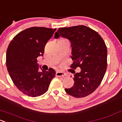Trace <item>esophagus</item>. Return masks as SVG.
<instances>
[{
  "instance_id": "34e87169",
  "label": "esophagus",
  "mask_w": 122,
  "mask_h": 122,
  "mask_svg": "<svg viewBox=\"0 0 122 122\" xmlns=\"http://www.w3.org/2000/svg\"><path fill=\"white\" fill-rule=\"evenodd\" d=\"M56 76H58V77H60V76H65L66 75V74L63 72H61V71H57L56 72Z\"/></svg>"
}]
</instances>
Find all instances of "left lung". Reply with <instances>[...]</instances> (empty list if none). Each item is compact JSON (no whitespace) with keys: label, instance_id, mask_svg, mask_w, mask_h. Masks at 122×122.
Returning <instances> with one entry per match:
<instances>
[{"label":"left lung","instance_id":"left-lung-1","mask_svg":"<svg viewBox=\"0 0 122 122\" xmlns=\"http://www.w3.org/2000/svg\"><path fill=\"white\" fill-rule=\"evenodd\" d=\"M66 38L71 43L70 67L74 69V86L65 89L75 98H84L91 94L101 84L107 68V47L98 32L85 25H80L58 29L54 37ZM81 68L80 73L74 70Z\"/></svg>","mask_w":122,"mask_h":122}]
</instances>
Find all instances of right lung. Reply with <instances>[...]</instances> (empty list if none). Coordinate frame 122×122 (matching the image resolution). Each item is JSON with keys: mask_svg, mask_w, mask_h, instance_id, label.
<instances>
[{"mask_svg": "<svg viewBox=\"0 0 122 122\" xmlns=\"http://www.w3.org/2000/svg\"><path fill=\"white\" fill-rule=\"evenodd\" d=\"M56 29L32 27L18 33L10 41L6 52V64L11 79L18 89L31 97L47 91L56 71L38 70L37 58L43 56L46 44Z\"/></svg>", "mask_w": 122, "mask_h": 122, "instance_id": "obj_1", "label": "right lung"}]
</instances>
